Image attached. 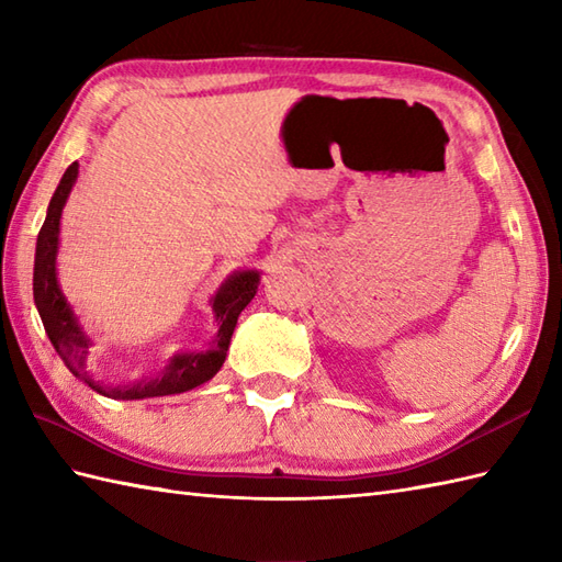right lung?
Returning a JSON list of instances; mask_svg holds the SVG:
<instances>
[{"label":"right lung","instance_id":"obj_1","mask_svg":"<svg viewBox=\"0 0 562 562\" xmlns=\"http://www.w3.org/2000/svg\"><path fill=\"white\" fill-rule=\"evenodd\" d=\"M79 164L75 161L59 178V186L53 193L50 205H47L45 222L38 232V241H35V262H33V300L38 308L41 321L45 326L47 338H50L59 360L67 364V369L83 384L91 386L105 398L117 401H142V398H159L171 396V393H183L205 384L214 374L220 372L226 350L234 336L238 314L254 300L260 284V270H236L226 278L220 290L210 296V306L214 321H217V333L210 342L207 350H181L161 369L159 374L142 376L137 381L121 386H105L103 381L93 379L89 372V352L93 340L83 330L75 308L67 302V296L59 288L57 280V250H59V220H63V210L67 205V198L71 188L77 183Z\"/></svg>","mask_w":562,"mask_h":562}]
</instances>
